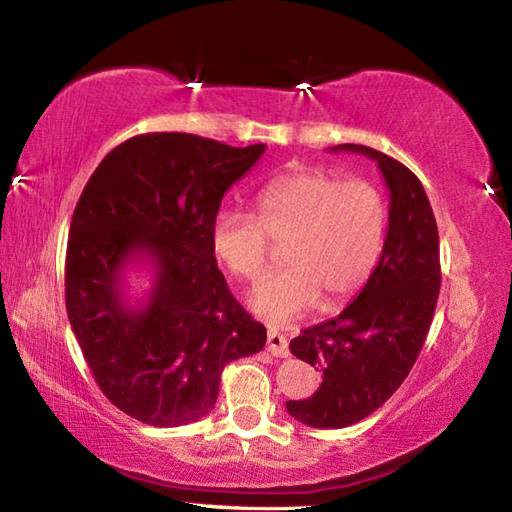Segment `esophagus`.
Segmentation results:
<instances>
[{
	"label": "esophagus",
	"mask_w": 512,
	"mask_h": 512,
	"mask_svg": "<svg viewBox=\"0 0 512 512\" xmlns=\"http://www.w3.org/2000/svg\"><path fill=\"white\" fill-rule=\"evenodd\" d=\"M266 348H268V353L273 355V357H288V355H290L288 339H286L282 333H277V330H273V328L268 330Z\"/></svg>",
	"instance_id": "1"
}]
</instances>
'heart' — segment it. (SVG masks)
Here are the masks:
<instances>
[{
	"label": "heart",
	"instance_id": "obj_1",
	"mask_svg": "<svg viewBox=\"0 0 512 512\" xmlns=\"http://www.w3.org/2000/svg\"><path fill=\"white\" fill-rule=\"evenodd\" d=\"M386 204L366 179H344L324 168H293L255 193V217L222 210L210 239L217 257L246 282L270 262V242L283 244L282 273L264 279L250 306L270 322H288L315 308L333 310L353 297L382 255Z\"/></svg>",
	"mask_w": 512,
	"mask_h": 512
}]
</instances>
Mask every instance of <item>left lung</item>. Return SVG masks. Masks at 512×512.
<instances>
[{
	"mask_svg": "<svg viewBox=\"0 0 512 512\" xmlns=\"http://www.w3.org/2000/svg\"><path fill=\"white\" fill-rule=\"evenodd\" d=\"M335 150L375 159L390 210L382 257L362 293L337 317L290 342V353L324 375L313 397L286 402L297 422L313 428L362 422L402 386L426 342L442 286L437 222L417 175L375 148Z\"/></svg>",
	"mask_w": 512,
	"mask_h": 512,
	"instance_id": "8db88e82",
	"label": "left lung"
}]
</instances>
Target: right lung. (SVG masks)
I'll use <instances>...</instances> for the list:
<instances>
[{"label": "right lung", "instance_id": "1", "mask_svg": "<svg viewBox=\"0 0 512 512\" xmlns=\"http://www.w3.org/2000/svg\"><path fill=\"white\" fill-rule=\"evenodd\" d=\"M264 150L137 135L110 150L79 197L66 248L70 328L108 402L139 422L202 419L224 366L266 344V328L230 295L210 239L224 193ZM139 256L154 262L156 284L130 307L121 270Z\"/></svg>", "mask_w": 512, "mask_h": 512}]
</instances>
